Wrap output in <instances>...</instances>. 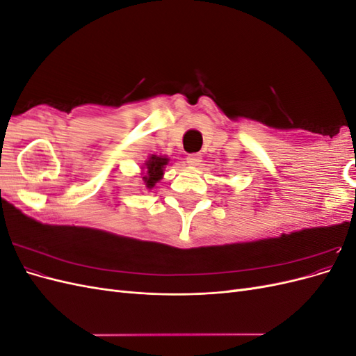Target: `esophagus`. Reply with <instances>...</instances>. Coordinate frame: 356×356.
<instances>
[{
	"label": "esophagus",
	"mask_w": 356,
	"mask_h": 356,
	"mask_svg": "<svg viewBox=\"0 0 356 356\" xmlns=\"http://www.w3.org/2000/svg\"><path fill=\"white\" fill-rule=\"evenodd\" d=\"M200 161H202V154L200 153H193V154L187 156V163L190 166H199Z\"/></svg>",
	"instance_id": "1"
}]
</instances>
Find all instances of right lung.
Wrapping results in <instances>:
<instances>
[{"label": "right lung", "instance_id": "obj_1", "mask_svg": "<svg viewBox=\"0 0 356 356\" xmlns=\"http://www.w3.org/2000/svg\"><path fill=\"white\" fill-rule=\"evenodd\" d=\"M169 163V159L165 156H156L152 154L148 157V160L144 163V175L143 181L147 188L152 190L156 182H159L161 178H163V169Z\"/></svg>", "mask_w": 356, "mask_h": 356}]
</instances>
